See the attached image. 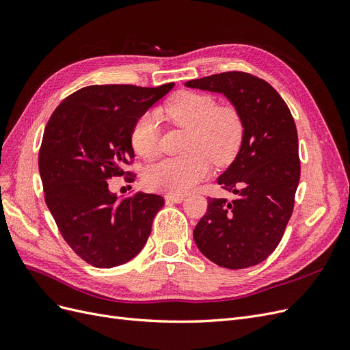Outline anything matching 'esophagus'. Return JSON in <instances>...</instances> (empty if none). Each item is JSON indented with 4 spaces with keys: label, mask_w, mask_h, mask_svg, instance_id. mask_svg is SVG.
<instances>
[{
    "label": "esophagus",
    "mask_w": 350,
    "mask_h": 350,
    "mask_svg": "<svg viewBox=\"0 0 350 350\" xmlns=\"http://www.w3.org/2000/svg\"><path fill=\"white\" fill-rule=\"evenodd\" d=\"M165 200L167 201V203H183V201L185 200L184 196H174V194H166L165 196Z\"/></svg>",
    "instance_id": "1"
}]
</instances>
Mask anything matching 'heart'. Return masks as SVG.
<instances>
[{
    "mask_svg": "<svg viewBox=\"0 0 350 350\" xmlns=\"http://www.w3.org/2000/svg\"><path fill=\"white\" fill-rule=\"evenodd\" d=\"M162 116L189 130L187 152L183 157H166L146 169L144 183L154 191L185 194L208 175L210 159L226 165L239 150L243 124L237 109L216 107L204 93L181 92L159 111ZM159 118L147 112L131 129V146L140 157L150 161L159 153Z\"/></svg>",
    "mask_w": 350,
    "mask_h": 350,
    "instance_id": "1",
    "label": "heart"
}]
</instances>
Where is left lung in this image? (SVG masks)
Masks as SVG:
<instances>
[{"instance_id":"obj_1","label":"left lung","mask_w":350,"mask_h":350,"mask_svg":"<svg viewBox=\"0 0 350 350\" xmlns=\"http://www.w3.org/2000/svg\"><path fill=\"white\" fill-rule=\"evenodd\" d=\"M187 88L221 93L243 124L235 161L217 178L237 200L208 198L194 229L198 250L225 269H247L276 250L299 184L298 133L288 105L267 81L242 71L189 80Z\"/></svg>"}]
</instances>
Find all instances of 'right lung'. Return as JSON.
<instances>
[{
    "mask_svg": "<svg viewBox=\"0 0 350 350\" xmlns=\"http://www.w3.org/2000/svg\"><path fill=\"white\" fill-rule=\"evenodd\" d=\"M174 86L83 88L58 105L45 126L39 174L46 206L62 238L93 267L134 258L165 204L163 197L146 193L118 200L108 179L131 175L124 166L134 157L133 125Z\"/></svg>",
    "mask_w": 350,
    "mask_h": 350,
    "instance_id": "add662e5",
    "label": "right lung"
}]
</instances>
